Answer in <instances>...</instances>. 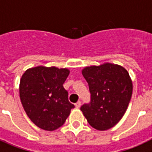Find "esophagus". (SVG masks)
I'll list each match as a JSON object with an SVG mask.
<instances>
[{"mask_svg":"<svg viewBox=\"0 0 152 152\" xmlns=\"http://www.w3.org/2000/svg\"><path fill=\"white\" fill-rule=\"evenodd\" d=\"M75 106H76V108H80V106H81V102H80V101H77L76 103V104H75Z\"/></svg>","mask_w":152,"mask_h":152,"instance_id":"1","label":"esophagus"}]
</instances>
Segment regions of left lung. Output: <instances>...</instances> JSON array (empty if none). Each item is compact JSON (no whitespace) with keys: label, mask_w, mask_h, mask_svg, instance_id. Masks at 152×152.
Returning <instances> with one entry per match:
<instances>
[{"label":"left lung","mask_w":152,"mask_h":152,"mask_svg":"<svg viewBox=\"0 0 152 152\" xmlns=\"http://www.w3.org/2000/svg\"><path fill=\"white\" fill-rule=\"evenodd\" d=\"M82 74L91 100L81 107V111L95 129L111 128L121 121L131 100L133 85L129 73L119 65L104 63L85 67Z\"/></svg>","instance_id":"obj_1"}]
</instances>
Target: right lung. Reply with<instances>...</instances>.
<instances>
[{
    "label": "right lung",
    "mask_w": 152,
    "mask_h": 152,
    "mask_svg": "<svg viewBox=\"0 0 152 152\" xmlns=\"http://www.w3.org/2000/svg\"><path fill=\"white\" fill-rule=\"evenodd\" d=\"M69 74L66 68L40 66L27 69L21 76V104L31 121L42 129L52 131L60 127L75 107L62 86Z\"/></svg>",
    "instance_id": "1"
}]
</instances>
